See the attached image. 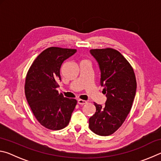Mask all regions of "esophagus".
<instances>
[{"label":"esophagus","mask_w":161,"mask_h":161,"mask_svg":"<svg viewBox=\"0 0 161 161\" xmlns=\"http://www.w3.org/2000/svg\"><path fill=\"white\" fill-rule=\"evenodd\" d=\"M77 103H79V104H80V105H84V104H86L87 102H86V101L82 100V99H78Z\"/></svg>","instance_id":"1"}]
</instances>
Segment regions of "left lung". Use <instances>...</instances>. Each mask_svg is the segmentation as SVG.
I'll use <instances>...</instances> for the list:
<instances>
[{
    "mask_svg": "<svg viewBox=\"0 0 161 161\" xmlns=\"http://www.w3.org/2000/svg\"><path fill=\"white\" fill-rule=\"evenodd\" d=\"M90 54L101 72L100 84L107 101L102 106L94 103L96 112L89 119V126L99 136L112 134L130 112L136 92L133 69L126 58L112 48L94 49Z\"/></svg>",
    "mask_w": 161,
    "mask_h": 161,
    "instance_id": "1",
    "label": "left lung"
}]
</instances>
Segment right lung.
<instances>
[{"label":"right lung","mask_w":161,"mask_h":161,"mask_svg":"<svg viewBox=\"0 0 161 161\" xmlns=\"http://www.w3.org/2000/svg\"><path fill=\"white\" fill-rule=\"evenodd\" d=\"M76 53L75 49L49 47L37 56L27 74L26 99L38 122L48 129L66 127L77 104V100L57 90L62 63Z\"/></svg>","instance_id":"1"}]
</instances>
